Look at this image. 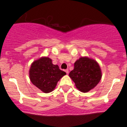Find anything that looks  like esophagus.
I'll list each match as a JSON object with an SVG mask.
<instances>
[{
    "label": "esophagus",
    "instance_id": "34e87169",
    "mask_svg": "<svg viewBox=\"0 0 127 127\" xmlns=\"http://www.w3.org/2000/svg\"><path fill=\"white\" fill-rule=\"evenodd\" d=\"M65 72L67 74H68L69 73V70H68V69H66V70H65Z\"/></svg>",
    "mask_w": 127,
    "mask_h": 127
}]
</instances>
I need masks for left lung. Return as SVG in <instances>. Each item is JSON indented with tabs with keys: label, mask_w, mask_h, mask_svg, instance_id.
Listing matches in <instances>:
<instances>
[{
	"label": "left lung",
	"mask_w": 127,
	"mask_h": 127,
	"mask_svg": "<svg viewBox=\"0 0 127 127\" xmlns=\"http://www.w3.org/2000/svg\"><path fill=\"white\" fill-rule=\"evenodd\" d=\"M69 77L74 82L76 87L82 92L92 90L102 78V71L98 62L92 58L81 57L74 63V69Z\"/></svg>",
	"instance_id": "8db88e82"
}]
</instances>
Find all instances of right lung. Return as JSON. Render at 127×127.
Returning <instances> with one entry per match:
<instances>
[{"mask_svg": "<svg viewBox=\"0 0 127 127\" xmlns=\"http://www.w3.org/2000/svg\"><path fill=\"white\" fill-rule=\"evenodd\" d=\"M65 74L58 65L53 64L52 60L46 57L33 61L29 69L30 81L46 94L53 91L58 81Z\"/></svg>", "mask_w": 127, "mask_h": 127, "instance_id": "1", "label": "right lung"}]
</instances>
